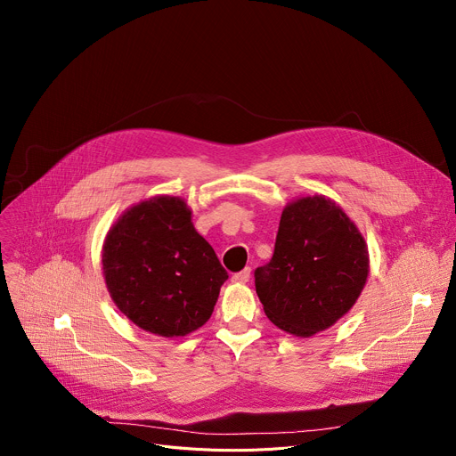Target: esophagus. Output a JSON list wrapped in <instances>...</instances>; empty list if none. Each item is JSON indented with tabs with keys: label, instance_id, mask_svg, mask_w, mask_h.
<instances>
[{
	"label": "esophagus",
	"instance_id": "34e87169",
	"mask_svg": "<svg viewBox=\"0 0 456 456\" xmlns=\"http://www.w3.org/2000/svg\"><path fill=\"white\" fill-rule=\"evenodd\" d=\"M248 278H250V267H245L243 271L232 274V281H236V283H247Z\"/></svg>",
	"mask_w": 456,
	"mask_h": 456
}]
</instances>
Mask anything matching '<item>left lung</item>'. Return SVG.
Instances as JSON below:
<instances>
[{
	"label": "left lung",
	"mask_w": 456,
	"mask_h": 456,
	"mask_svg": "<svg viewBox=\"0 0 456 456\" xmlns=\"http://www.w3.org/2000/svg\"><path fill=\"white\" fill-rule=\"evenodd\" d=\"M368 278V248L343 209L324 197L289 204L271 262L254 271L256 294L281 330L308 338L343 317Z\"/></svg>",
	"instance_id": "1"
}]
</instances>
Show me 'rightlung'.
Segmentation results:
<instances>
[{
	"instance_id": "right-lung-1",
	"label": "right lung",
	"mask_w": 456,
	"mask_h": 456,
	"mask_svg": "<svg viewBox=\"0 0 456 456\" xmlns=\"http://www.w3.org/2000/svg\"><path fill=\"white\" fill-rule=\"evenodd\" d=\"M102 269L118 310L162 338L200 329L229 278L185 202L173 197L141 202L118 218L104 241Z\"/></svg>"
}]
</instances>
